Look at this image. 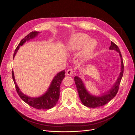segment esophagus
Here are the masks:
<instances>
[{"instance_id":"esophagus-1","label":"esophagus","mask_w":135,"mask_h":135,"mask_svg":"<svg viewBox=\"0 0 135 135\" xmlns=\"http://www.w3.org/2000/svg\"><path fill=\"white\" fill-rule=\"evenodd\" d=\"M74 73V71L72 69H69L68 70L66 71V74L68 75H72Z\"/></svg>"}]
</instances>
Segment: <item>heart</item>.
<instances>
[{"instance_id":"heart-1","label":"heart","mask_w":135,"mask_h":135,"mask_svg":"<svg viewBox=\"0 0 135 135\" xmlns=\"http://www.w3.org/2000/svg\"><path fill=\"white\" fill-rule=\"evenodd\" d=\"M89 39V36L85 34L78 33L73 36L68 46V51L75 53L83 47L80 56L83 60L87 59L90 56L96 46V42L93 39Z\"/></svg>"}]
</instances>
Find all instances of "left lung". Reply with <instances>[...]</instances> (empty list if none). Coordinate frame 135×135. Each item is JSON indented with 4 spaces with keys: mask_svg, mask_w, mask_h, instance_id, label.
Segmentation results:
<instances>
[{
    "mask_svg": "<svg viewBox=\"0 0 135 135\" xmlns=\"http://www.w3.org/2000/svg\"><path fill=\"white\" fill-rule=\"evenodd\" d=\"M109 49L110 50H115L119 52L121 59V71L117 81L114 84L113 87L110 90H109V91L100 97L92 96L85 89L83 81L81 80V79L79 78L78 76L74 77V81L77 88L78 92L79 98L81 103L85 107H87L88 108H97L102 107V106L109 103L110 100L113 99L116 96L117 93H118L122 78L123 76V59H122V56L120 54L119 48L115 43L112 42Z\"/></svg>",
    "mask_w": 135,
    "mask_h": 135,
    "instance_id": "left-lung-1",
    "label": "left lung"
}]
</instances>
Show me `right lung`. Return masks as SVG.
<instances>
[{"mask_svg":"<svg viewBox=\"0 0 135 135\" xmlns=\"http://www.w3.org/2000/svg\"><path fill=\"white\" fill-rule=\"evenodd\" d=\"M39 32L37 31H32L29 34L27 35L25 38H23L21 42H20L17 48H16L13 54V58L17 52L20 47L25 43L27 40H30V39L34 38L35 36L38 35ZM12 78H13L16 91H17L18 96L20 98L28 105L31 106V107L37 109H50L53 107H54L58 101L60 96V84L62 82V80L65 77V71L63 70L59 73L53 79L52 83L49 87L47 92L43 96L36 97L31 98L26 95H24L21 91L20 90L17 84L15 81V79L14 76V73L13 70L12 71Z\"/></svg>","mask_w":135,"mask_h":135,"instance_id":"add662e5","label":"right lung"}]
</instances>
